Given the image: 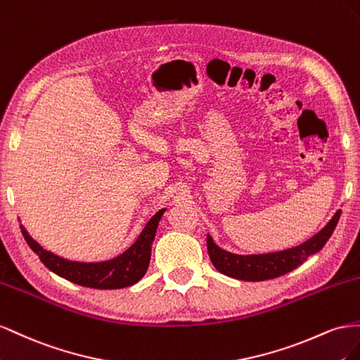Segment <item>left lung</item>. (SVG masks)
Here are the masks:
<instances>
[{
  "mask_svg": "<svg viewBox=\"0 0 360 360\" xmlns=\"http://www.w3.org/2000/svg\"><path fill=\"white\" fill-rule=\"evenodd\" d=\"M341 217V210H338L332 220L327 223L326 228L318 232L309 241L303 243L299 248L288 249L283 252L266 253V255H233L215 245L212 238L207 237V249L212 265L224 276L233 279L259 282L274 277L283 276L302 265L309 256L320 252L324 244L332 237L338 220Z\"/></svg>",
  "mask_w": 360,
  "mask_h": 360,
  "instance_id": "1",
  "label": "left lung"
}]
</instances>
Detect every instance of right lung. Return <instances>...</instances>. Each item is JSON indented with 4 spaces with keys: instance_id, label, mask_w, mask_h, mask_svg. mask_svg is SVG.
<instances>
[{
    "instance_id": "1",
    "label": "right lung",
    "mask_w": 360,
    "mask_h": 360,
    "mask_svg": "<svg viewBox=\"0 0 360 360\" xmlns=\"http://www.w3.org/2000/svg\"><path fill=\"white\" fill-rule=\"evenodd\" d=\"M162 212L164 210H160L153 215L149 223L145 226V229L141 231L137 241L127 252H123L117 258L105 262L87 264L63 259L60 256L45 250L42 245L36 243L30 237L22 224H20V232H22L27 244L39 256L46 269L58 274L60 277H63V279H68L81 286H89V288L117 290L137 283L145 276L150 261L152 243L153 238H155L158 221Z\"/></svg>"
}]
</instances>
